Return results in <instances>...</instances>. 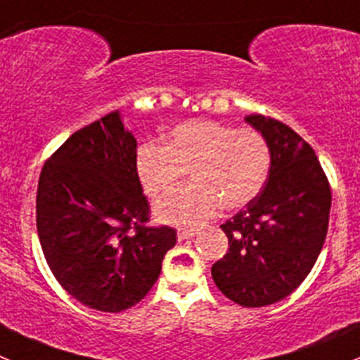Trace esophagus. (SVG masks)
Wrapping results in <instances>:
<instances>
[{"label":"esophagus","mask_w":360,"mask_h":360,"mask_svg":"<svg viewBox=\"0 0 360 360\" xmlns=\"http://www.w3.org/2000/svg\"><path fill=\"white\" fill-rule=\"evenodd\" d=\"M198 235V229H178V240H186Z\"/></svg>","instance_id":"obj_1"}]
</instances>
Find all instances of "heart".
Masks as SVG:
<instances>
[{
	"instance_id": "1",
	"label": "heart",
	"mask_w": 360,
	"mask_h": 360,
	"mask_svg": "<svg viewBox=\"0 0 360 360\" xmlns=\"http://www.w3.org/2000/svg\"><path fill=\"white\" fill-rule=\"evenodd\" d=\"M136 176L152 200L169 193L189 169L193 182L159 201L164 224L194 229L219 208L238 210L265 186L270 148L255 129H233L215 120H187L164 134V146L145 143L134 159Z\"/></svg>"
}]
</instances>
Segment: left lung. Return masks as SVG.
Wrapping results in <instances>:
<instances>
[{
  "instance_id": "8db88e82",
  "label": "left lung",
  "mask_w": 360,
  "mask_h": 360,
  "mask_svg": "<svg viewBox=\"0 0 360 360\" xmlns=\"http://www.w3.org/2000/svg\"><path fill=\"white\" fill-rule=\"evenodd\" d=\"M245 122L269 143V178L221 226L229 248L212 277L229 300L263 307L288 297L311 272L327 237L332 196L316 153L295 131L263 115Z\"/></svg>"
}]
</instances>
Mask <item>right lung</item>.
<instances>
[{
  "instance_id": "obj_1",
  "label": "right lung",
  "mask_w": 360,
  "mask_h": 360,
  "mask_svg": "<svg viewBox=\"0 0 360 360\" xmlns=\"http://www.w3.org/2000/svg\"><path fill=\"white\" fill-rule=\"evenodd\" d=\"M138 141L112 111L74 132L42 167L37 229L56 281L84 306L120 313L159 279L173 228H148Z\"/></svg>"
}]
</instances>
